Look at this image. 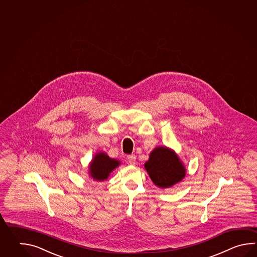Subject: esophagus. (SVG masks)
I'll use <instances>...</instances> for the list:
<instances>
[{"mask_svg":"<svg viewBox=\"0 0 257 257\" xmlns=\"http://www.w3.org/2000/svg\"><path fill=\"white\" fill-rule=\"evenodd\" d=\"M127 161H128V163L131 164H135V163H136V156L134 154L128 155L127 156Z\"/></svg>","mask_w":257,"mask_h":257,"instance_id":"esophagus-1","label":"esophagus"}]
</instances>
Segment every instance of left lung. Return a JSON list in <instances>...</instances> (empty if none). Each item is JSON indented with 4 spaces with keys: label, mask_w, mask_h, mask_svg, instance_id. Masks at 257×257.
Wrapping results in <instances>:
<instances>
[{
    "label": "left lung",
    "mask_w": 257,
    "mask_h": 257,
    "mask_svg": "<svg viewBox=\"0 0 257 257\" xmlns=\"http://www.w3.org/2000/svg\"><path fill=\"white\" fill-rule=\"evenodd\" d=\"M145 168L154 185L162 188L174 186L186 175V169L177 155L166 147L155 148Z\"/></svg>",
    "instance_id": "left-lung-1"
}]
</instances>
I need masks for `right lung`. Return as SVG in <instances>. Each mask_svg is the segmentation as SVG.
I'll return each instance as SVG.
<instances>
[{"instance_id":"right-lung-1","label":"right lung","mask_w":257,"mask_h":257,"mask_svg":"<svg viewBox=\"0 0 257 257\" xmlns=\"http://www.w3.org/2000/svg\"><path fill=\"white\" fill-rule=\"evenodd\" d=\"M119 162L111 159L104 153L96 154L90 165V173L94 180L107 179L110 173L119 165Z\"/></svg>"}]
</instances>
